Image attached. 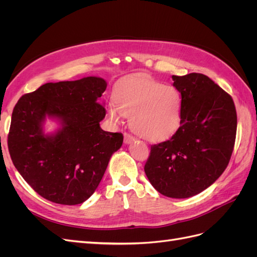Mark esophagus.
I'll list each match as a JSON object with an SVG mask.
<instances>
[{
	"label": "esophagus",
	"instance_id": "34e87169",
	"mask_svg": "<svg viewBox=\"0 0 257 257\" xmlns=\"http://www.w3.org/2000/svg\"><path fill=\"white\" fill-rule=\"evenodd\" d=\"M135 141V137L132 136L131 134L127 133H124V144H131Z\"/></svg>",
	"mask_w": 257,
	"mask_h": 257
}]
</instances>
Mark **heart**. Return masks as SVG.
<instances>
[{
    "label": "heart",
    "instance_id": "1",
    "mask_svg": "<svg viewBox=\"0 0 257 257\" xmlns=\"http://www.w3.org/2000/svg\"><path fill=\"white\" fill-rule=\"evenodd\" d=\"M182 98L173 85H165L147 74L120 81L109 104V116L119 121L131 116V127L149 142L172 137L181 124Z\"/></svg>",
    "mask_w": 257,
    "mask_h": 257
}]
</instances>
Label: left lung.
Here are the masks:
<instances>
[{"mask_svg": "<svg viewBox=\"0 0 257 257\" xmlns=\"http://www.w3.org/2000/svg\"><path fill=\"white\" fill-rule=\"evenodd\" d=\"M173 80L181 93V125L168 141L151 146L145 173L163 195L188 198L209 188L227 167L237 113L231 96L206 75H174Z\"/></svg>", "mask_w": 257, "mask_h": 257, "instance_id": "8db88e82", "label": "left lung"}]
</instances>
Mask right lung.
Segmentation results:
<instances>
[{"label":"right lung","instance_id":"1","mask_svg":"<svg viewBox=\"0 0 257 257\" xmlns=\"http://www.w3.org/2000/svg\"><path fill=\"white\" fill-rule=\"evenodd\" d=\"M106 88V80L94 76L48 82L22 95L15 106L7 139L11 158L42 197L72 206L95 192L123 143L121 133L99 126L106 115L99 98ZM46 117L60 124L52 135L43 132Z\"/></svg>","mask_w":257,"mask_h":257}]
</instances>
